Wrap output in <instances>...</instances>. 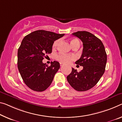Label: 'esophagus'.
Returning a JSON list of instances; mask_svg holds the SVG:
<instances>
[{
	"instance_id": "esophagus-1",
	"label": "esophagus",
	"mask_w": 122,
	"mask_h": 122,
	"mask_svg": "<svg viewBox=\"0 0 122 122\" xmlns=\"http://www.w3.org/2000/svg\"><path fill=\"white\" fill-rule=\"evenodd\" d=\"M60 66H61V67H62V66H63V65H64V64H63V63H61V62H60Z\"/></svg>"
}]
</instances>
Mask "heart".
I'll return each instance as SVG.
<instances>
[{
  "mask_svg": "<svg viewBox=\"0 0 122 122\" xmlns=\"http://www.w3.org/2000/svg\"><path fill=\"white\" fill-rule=\"evenodd\" d=\"M77 42H79L76 39H73L72 40H71V46H73ZM59 40H56L54 42V43L53 44V49H55V48L57 47L58 44H59ZM55 59L61 62V63L67 64V63H71V61L74 60L75 57V56L73 55H66V54H58L55 55Z\"/></svg>",
  "mask_w": 122,
  "mask_h": 122,
  "instance_id": "heart-1",
  "label": "heart"
}]
</instances>
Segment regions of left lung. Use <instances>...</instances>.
I'll return each instance as SVG.
<instances>
[{
	"label": "left lung",
	"mask_w": 122,
	"mask_h": 122,
	"mask_svg": "<svg viewBox=\"0 0 122 122\" xmlns=\"http://www.w3.org/2000/svg\"><path fill=\"white\" fill-rule=\"evenodd\" d=\"M72 35L82 42L81 56L75 63L83 66V69L78 72L72 68L67 79L74 90L86 91L95 86L103 76L105 70L107 55L102 42L94 35L85 31H77Z\"/></svg>",
	"instance_id": "left-lung-1"
}]
</instances>
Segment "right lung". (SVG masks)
I'll list each match as a JSON object with an SVG mask.
<instances>
[{
    "label": "right lung",
    "mask_w": 122,
    "mask_h": 122,
    "mask_svg": "<svg viewBox=\"0 0 122 122\" xmlns=\"http://www.w3.org/2000/svg\"><path fill=\"white\" fill-rule=\"evenodd\" d=\"M64 35L40 30L23 39L18 50L17 66L23 80L32 90L44 91L51 85L60 67V63L54 61L48 66L42 60L51 53L54 42Z\"/></svg>",
    "instance_id": "add662e5"
}]
</instances>
